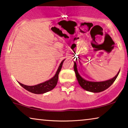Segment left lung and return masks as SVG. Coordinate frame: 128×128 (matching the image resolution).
Masks as SVG:
<instances>
[{"label":"left lung","instance_id":"obj_1","mask_svg":"<svg viewBox=\"0 0 128 128\" xmlns=\"http://www.w3.org/2000/svg\"><path fill=\"white\" fill-rule=\"evenodd\" d=\"M74 71L75 72V74H76V78L78 80V81L79 82V84H80V86H81L83 89L86 90L94 93L101 92L105 90L106 89L108 88L114 83L115 80H116V78H117L119 74V72L120 71H119L117 74L116 75V76H114L111 80H106V81L103 82H90L84 80V79H83L80 76L78 72V70H77L76 64L75 62H74Z\"/></svg>","mask_w":128,"mask_h":128}]
</instances>
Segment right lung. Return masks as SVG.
<instances>
[{
	"instance_id": "add662e5",
	"label": "right lung",
	"mask_w": 128,
	"mask_h": 128,
	"mask_svg": "<svg viewBox=\"0 0 128 128\" xmlns=\"http://www.w3.org/2000/svg\"><path fill=\"white\" fill-rule=\"evenodd\" d=\"M64 60L62 61V62H61V64L59 66V67L57 70L54 76L52 79H50V80H47V81L44 82V83H41L40 84H36L35 86H27L25 85L21 84L20 82H18L19 84L20 85L24 88L25 89L27 90L28 91L30 92L35 93V94H43V93H46L48 92H49L52 90V89H53L55 88V86H56L57 84V81H58V74L60 71H61V69L62 68V64H63Z\"/></svg>"
}]
</instances>
